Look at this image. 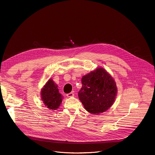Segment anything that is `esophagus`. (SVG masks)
<instances>
[{
  "label": "esophagus",
  "mask_w": 155,
  "mask_h": 155,
  "mask_svg": "<svg viewBox=\"0 0 155 155\" xmlns=\"http://www.w3.org/2000/svg\"><path fill=\"white\" fill-rule=\"evenodd\" d=\"M66 96H67V97H73V96H74V94L72 93V92H71V93H68V94H66Z\"/></svg>",
  "instance_id": "34e87169"
}]
</instances>
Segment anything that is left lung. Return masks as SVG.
I'll list each match as a JSON object with an SVG mask.
<instances>
[{"label":"left lung","instance_id":"obj_1","mask_svg":"<svg viewBox=\"0 0 155 155\" xmlns=\"http://www.w3.org/2000/svg\"><path fill=\"white\" fill-rule=\"evenodd\" d=\"M78 97L90 113L99 114L107 111L114 103L117 92L116 82L104 68L83 77Z\"/></svg>","mask_w":155,"mask_h":155}]
</instances>
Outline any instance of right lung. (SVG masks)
I'll return each instance as SVG.
<instances>
[{"mask_svg": "<svg viewBox=\"0 0 155 155\" xmlns=\"http://www.w3.org/2000/svg\"><path fill=\"white\" fill-rule=\"evenodd\" d=\"M41 97L47 108L56 110L62 102V96L58 86L52 80H49L41 91Z\"/></svg>", "mask_w": 155, "mask_h": 155, "instance_id": "obj_1", "label": "right lung"}]
</instances>
